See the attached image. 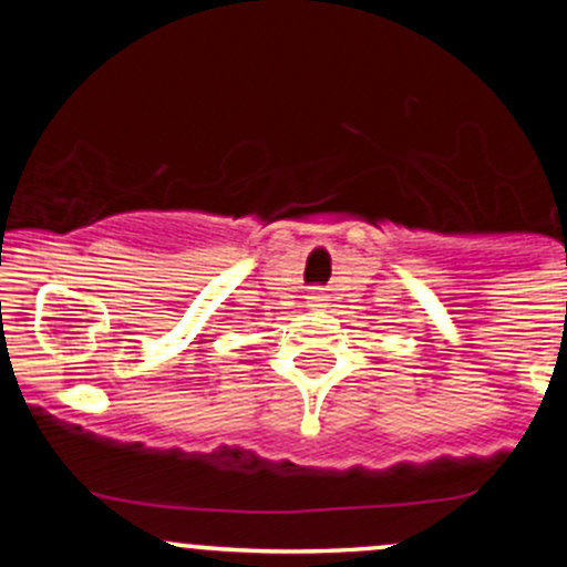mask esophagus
Segmentation results:
<instances>
[{
	"label": "esophagus",
	"instance_id": "obj_1",
	"mask_svg": "<svg viewBox=\"0 0 567 567\" xmlns=\"http://www.w3.org/2000/svg\"><path fill=\"white\" fill-rule=\"evenodd\" d=\"M310 301H312V305H320V301H323V293H320V290H312V293H310Z\"/></svg>",
	"mask_w": 567,
	"mask_h": 567
}]
</instances>
